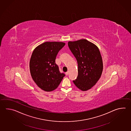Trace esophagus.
I'll list each match as a JSON object with an SVG mask.
<instances>
[{
	"label": "esophagus",
	"mask_w": 131,
	"mask_h": 131,
	"mask_svg": "<svg viewBox=\"0 0 131 131\" xmlns=\"http://www.w3.org/2000/svg\"><path fill=\"white\" fill-rule=\"evenodd\" d=\"M68 74H69V73H68V72H66V73H65V75H68Z\"/></svg>",
	"instance_id": "obj_1"
}]
</instances>
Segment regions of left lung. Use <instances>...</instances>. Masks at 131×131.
<instances>
[{
    "instance_id": "1",
    "label": "left lung",
    "mask_w": 131,
    "mask_h": 131,
    "mask_svg": "<svg viewBox=\"0 0 131 131\" xmlns=\"http://www.w3.org/2000/svg\"><path fill=\"white\" fill-rule=\"evenodd\" d=\"M70 51L77 60L78 76L73 81L81 91L91 89L101 76L103 63L98 47L86 39L69 41Z\"/></svg>"
}]
</instances>
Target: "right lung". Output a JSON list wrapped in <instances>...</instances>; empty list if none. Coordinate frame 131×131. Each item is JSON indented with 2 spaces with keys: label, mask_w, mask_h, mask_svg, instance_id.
Returning <instances> with one entry per match:
<instances>
[{
  "label": "right lung",
  "mask_w": 131,
  "mask_h": 131,
  "mask_svg": "<svg viewBox=\"0 0 131 131\" xmlns=\"http://www.w3.org/2000/svg\"><path fill=\"white\" fill-rule=\"evenodd\" d=\"M65 45L62 42L47 41L38 46L32 52L30 71L34 81L43 91L56 89L65 76L55 62L57 53Z\"/></svg>",
  "instance_id": "1"
}]
</instances>
